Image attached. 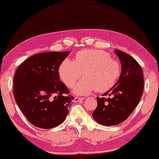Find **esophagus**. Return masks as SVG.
<instances>
[{
  "mask_svg": "<svg viewBox=\"0 0 159 159\" xmlns=\"http://www.w3.org/2000/svg\"><path fill=\"white\" fill-rule=\"evenodd\" d=\"M84 98H82V97H75L74 98L73 102H81V101L84 100Z\"/></svg>",
  "mask_w": 159,
  "mask_h": 159,
  "instance_id": "1",
  "label": "esophagus"
}]
</instances>
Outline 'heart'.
Instances as JSON below:
<instances>
[{"label":"heart","mask_w":159,"mask_h":159,"mask_svg":"<svg viewBox=\"0 0 159 159\" xmlns=\"http://www.w3.org/2000/svg\"><path fill=\"white\" fill-rule=\"evenodd\" d=\"M82 73L84 78L74 88V93L87 95L96 89L104 93L117 83L121 75V65L104 51L84 49L77 53L75 61L66 58L58 68L60 78L69 88L74 87Z\"/></svg>","instance_id":"heart-1"}]
</instances>
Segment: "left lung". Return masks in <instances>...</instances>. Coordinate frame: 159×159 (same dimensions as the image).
Returning <instances> with one entry per match:
<instances>
[{
  "label": "left lung",
  "instance_id": "obj_1",
  "mask_svg": "<svg viewBox=\"0 0 159 159\" xmlns=\"http://www.w3.org/2000/svg\"><path fill=\"white\" fill-rule=\"evenodd\" d=\"M121 63V75L117 83L103 95L111 97H97V107L93 117L103 125H115L125 121L132 113L143 95V73L138 62L120 50L115 49Z\"/></svg>",
  "mask_w": 159,
  "mask_h": 159
}]
</instances>
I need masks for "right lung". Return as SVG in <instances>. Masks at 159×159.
Instances as JSON below:
<instances>
[{
	"mask_svg": "<svg viewBox=\"0 0 159 159\" xmlns=\"http://www.w3.org/2000/svg\"><path fill=\"white\" fill-rule=\"evenodd\" d=\"M70 53L43 52L18 67L14 77V96L18 107L35 126L49 129L64 122L73 96L60 80L58 68Z\"/></svg>",
	"mask_w": 159,
	"mask_h": 159,
	"instance_id": "1",
	"label": "right lung"
}]
</instances>
